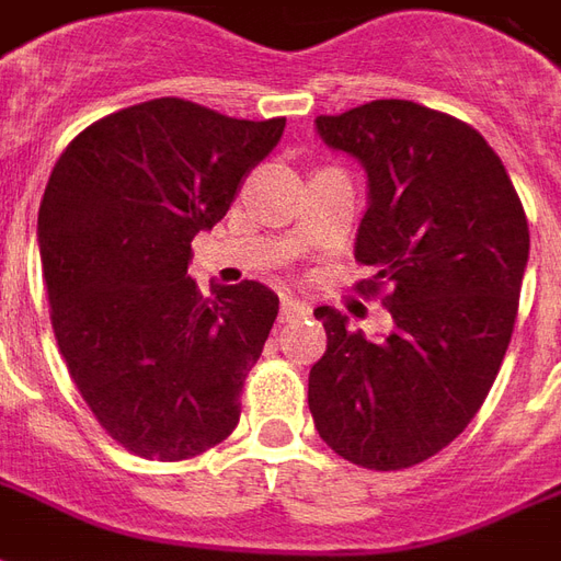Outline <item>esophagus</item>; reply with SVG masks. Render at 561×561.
Here are the masks:
<instances>
[{
    "mask_svg": "<svg viewBox=\"0 0 561 561\" xmlns=\"http://www.w3.org/2000/svg\"><path fill=\"white\" fill-rule=\"evenodd\" d=\"M309 312V306L304 300H297V297H282V318H294V316H304Z\"/></svg>",
    "mask_w": 561,
    "mask_h": 561,
    "instance_id": "obj_1",
    "label": "esophagus"
}]
</instances>
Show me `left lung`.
I'll return each instance as SVG.
<instances>
[{
    "label": "left lung",
    "mask_w": 561,
    "mask_h": 561,
    "mask_svg": "<svg viewBox=\"0 0 561 561\" xmlns=\"http://www.w3.org/2000/svg\"><path fill=\"white\" fill-rule=\"evenodd\" d=\"M321 140L364 164L369 207L354 257L393 333L373 342L318 306L328 352L309 373V412L342 459L417 466L457 438L505 360L529 261V221L493 147L457 116L402 99L318 116Z\"/></svg>",
    "instance_id": "obj_1"
}]
</instances>
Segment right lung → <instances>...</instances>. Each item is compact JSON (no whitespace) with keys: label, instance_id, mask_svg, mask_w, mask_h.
Listing matches in <instances>:
<instances>
[{"label":"right lung","instance_id":"1","mask_svg":"<svg viewBox=\"0 0 561 561\" xmlns=\"http://www.w3.org/2000/svg\"><path fill=\"white\" fill-rule=\"evenodd\" d=\"M282 131V116L152 99L83 128L50 173L38 245L56 345L95 421L138 457H197L240 421L279 297L252 279L204 297L188 261Z\"/></svg>","mask_w":561,"mask_h":561}]
</instances>
